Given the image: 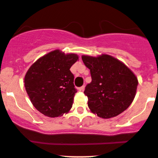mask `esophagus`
<instances>
[{
    "label": "esophagus",
    "instance_id": "esophagus-1",
    "mask_svg": "<svg viewBox=\"0 0 158 158\" xmlns=\"http://www.w3.org/2000/svg\"><path fill=\"white\" fill-rule=\"evenodd\" d=\"M84 89H85V86H84V85H82V86L79 87V91H81V92H83Z\"/></svg>",
    "mask_w": 158,
    "mask_h": 158
}]
</instances>
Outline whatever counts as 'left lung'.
<instances>
[{"label": "left lung", "mask_w": 158, "mask_h": 158, "mask_svg": "<svg viewBox=\"0 0 158 158\" xmlns=\"http://www.w3.org/2000/svg\"><path fill=\"white\" fill-rule=\"evenodd\" d=\"M82 59L92 78L84 91L90 110L105 119L126 110L135 97L138 85L132 71L108 55L96 58L82 56Z\"/></svg>", "instance_id": "left-lung-1"}]
</instances>
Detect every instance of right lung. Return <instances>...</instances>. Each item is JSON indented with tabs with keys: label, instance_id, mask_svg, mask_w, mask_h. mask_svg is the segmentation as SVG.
I'll list each match as a JSON object with an SVG mask.
<instances>
[{
	"label": "right lung",
	"instance_id": "1",
	"mask_svg": "<svg viewBox=\"0 0 158 158\" xmlns=\"http://www.w3.org/2000/svg\"><path fill=\"white\" fill-rule=\"evenodd\" d=\"M78 59L76 54L55 50L38 59L26 73L24 86L31 102L45 116L57 117L72 108L77 89L70 68Z\"/></svg>",
	"mask_w": 158,
	"mask_h": 158
}]
</instances>
